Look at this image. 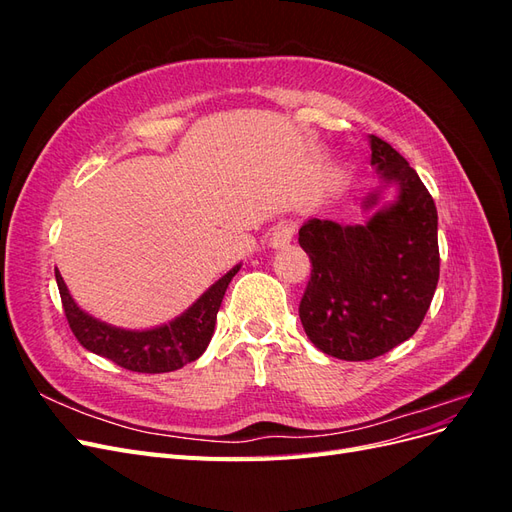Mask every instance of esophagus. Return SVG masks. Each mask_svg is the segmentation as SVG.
I'll list each match as a JSON object with an SVG mask.
<instances>
[{"label":"esophagus","mask_w":512,"mask_h":512,"mask_svg":"<svg viewBox=\"0 0 512 512\" xmlns=\"http://www.w3.org/2000/svg\"><path fill=\"white\" fill-rule=\"evenodd\" d=\"M292 237H294V226H292V224H288V222L277 224V226L273 228V232H271L269 245L273 247V250H280V247L290 245Z\"/></svg>","instance_id":"obj_1"}]
</instances>
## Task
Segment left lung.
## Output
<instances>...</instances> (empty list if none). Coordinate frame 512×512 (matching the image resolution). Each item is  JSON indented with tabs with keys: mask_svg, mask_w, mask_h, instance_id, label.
I'll use <instances>...</instances> for the list:
<instances>
[{
	"mask_svg": "<svg viewBox=\"0 0 512 512\" xmlns=\"http://www.w3.org/2000/svg\"><path fill=\"white\" fill-rule=\"evenodd\" d=\"M380 185L363 200V224L307 220L299 245L312 260L299 305L318 350L342 361H369L410 339L431 305L440 277L438 211L404 156L369 136ZM391 184L398 196L380 204Z\"/></svg>",
	"mask_w": 512,
	"mask_h": 512,
	"instance_id": "left-lung-1",
	"label": "left lung"
}]
</instances>
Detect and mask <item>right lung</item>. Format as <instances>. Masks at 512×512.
Returning a JSON list of instances; mask_svg holds the SVG:
<instances>
[{"label": "right lung", "mask_w": 512, "mask_h": 512, "mask_svg": "<svg viewBox=\"0 0 512 512\" xmlns=\"http://www.w3.org/2000/svg\"><path fill=\"white\" fill-rule=\"evenodd\" d=\"M239 269L241 265L232 267L175 320L145 331L119 329L94 318L76 305L57 269L55 280L70 329L83 348L138 374H164L196 361L207 350L224 292Z\"/></svg>", "instance_id": "right-lung-1"}]
</instances>
